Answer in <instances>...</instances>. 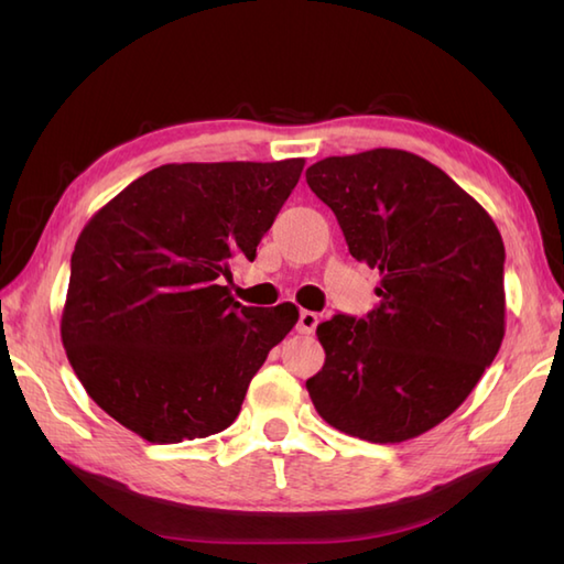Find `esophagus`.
I'll return each mask as SVG.
<instances>
[{
    "mask_svg": "<svg viewBox=\"0 0 564 564\" xmlns=\"http://www.w3.org/2000/svg\"><path fill=\"white\" fill-rule=\"evenodd\" d=\"M317 313H310V310H303L301 317H297V332L301 334H313L317 329Z\"/></svg>",
    "mask_w": 564,
    "mask_h": 564,
    "instance_id": "esophagus-1",
    "label": "esophagus"
}]
</instances>
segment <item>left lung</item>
I'll return each instance as SVG.
<instances>
[{
	"label": "left lung",
	"mask_w": 564,
	"mask_h": 564,
	"mask_svg": "<svg viewBox=\"0 0 564 564\" xmlns=\"http://www.w3.org/2000/svg\"><path fill=\"white\" fill-rule=\"evenodd\" d=\"M307 186L351 257L380 271L366 319L317 327L325 366L305 382L327 424L370 443L422 436L473 392L505 339V242L436 164L378 148L327 158Z\"/></svg>",
	"instance_id": "left-lung-1"
}]
</instances>
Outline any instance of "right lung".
<instances>
[{
	"mask_svg": "<svg viewBox=\"0 0 564 564\" xmlns=\"http://www.w3.org/2000/svg\"><path fill=\"white\" fill-rule=\"evenodd\" d=\"M305 160L162 164L84 225L59 334L89 398L150 443L230 426L297 307L220 285L254 261Z\"/></svg>",
	"mask_w": 564,
	"mask_h": 564,
	"instance_id": "1",
	"label": "right lung"
}]
</instances>
